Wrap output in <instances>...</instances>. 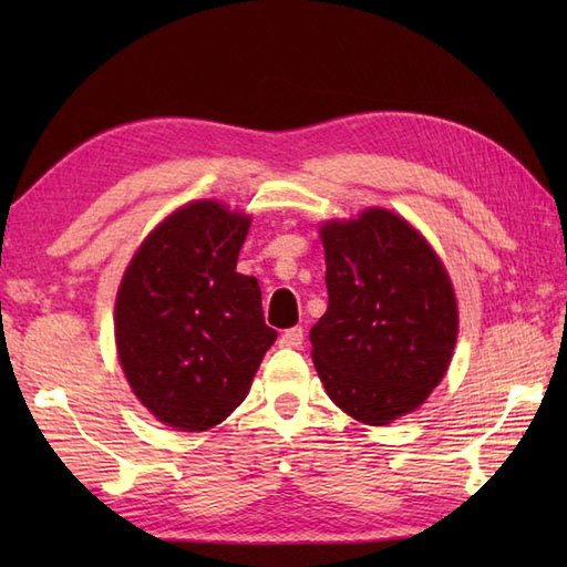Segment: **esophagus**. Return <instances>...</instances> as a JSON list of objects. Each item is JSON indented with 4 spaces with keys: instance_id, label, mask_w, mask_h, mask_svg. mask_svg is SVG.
I'll use <instances>...</instances> for the list:
<instances>
[{
    "instance_id": "1",
    "label": "esophagus",
    "mask_w": 567,
    "mask_h": 567,
    "mask_svg": "<svg viewBox=\"0 0 567 567\" xmlns=\"http://www.w3.org/2000/svg\"><path fill=\"white\" fill-rule=\"evenodd\" d=\"M280 343H282L285 348H299V346L305 343V329H302V327L287 329V331L280 336Z\"/></svg>"
}]
</instances>
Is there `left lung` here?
<instances>
[{
    "instance_id": "obj_1",
    "label": "left lung",
    "mask_w": 567,
    "mask_h": 567,
    "mask_svg": "<svg viewBox=\"0 0 567 567\" xmlns=\"http://www.w3.org/2000/svg\"><path fill=\"white\" fill-rule=\"evenodd\" d=\"M329 307L309 331L336 406L370 426L424 404L451 363L457 307L449 272L388 209L321 226Z\"/></svg>"
}]
</instances>
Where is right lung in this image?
I'll return each mask as SVG.
<instances>
[{"label":"right lung","mask_w":567,"mask_h":567,"mask_svg":"<svg viewBox=\"0 0 567 567\" xmlns=\"http://www.w3.org/2000/svg\"><path fill=\"white\" fill-rule=\"evenodd\" d=\"M248 226L219 202H192L143 240L118 287V360L143 406L173 429L231 414L277 339L258 280L236 272Z\"/></svg>","instance_id":"obj_1"}]
</instances>
